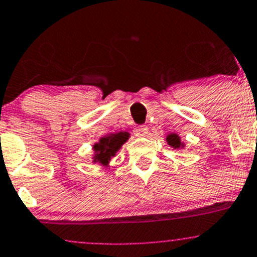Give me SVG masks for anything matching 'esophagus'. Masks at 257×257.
I'll list each match as a JSON object with an SVG mask.
<instances>
[{
    "label": "esophagus",
    "mask_w": 257,
    "mask_h": 257,
    "mask_svg": "<svg viewBox=\"0 0 257 257\" xmlns=\"http://www.w3.org/2000/svg\"><path fill=\"white\" fill-rule=\"evenodd\" d=\"M149 133V126L147 125H140L135 128V135L138 137H142V136H146Z\"/></svg>",
    "instance_id": "1"
}]
</instances>
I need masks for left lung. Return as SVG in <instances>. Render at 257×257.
Returning a JSON list of instances; mask_svg holds the SVG:
<instances>
[{
    "label": "left lung",
    "mask_w": 257,
    "mask_h": 257,
    "mask_svg": "<svg viewBox=\"0 0 257 257\" xmlns=\"http://www.w3.org/2000/svg\"><path fill=\"white\" fill-rule=\"evenodd\" d=\"M167 141H168V144L171 145V146L175 147V149L180 147V145H181V142H180V138H178L176 135H169L168 137H167Z\"/></svg>",
    "instance_id": "obj_1"
}]
</instances>
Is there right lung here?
Wrapping results in <instances>:
<instances>
[{
  "mask_svg": "<svg viewBox=\"0 0 257 257\" xmlns=\"http://www.w3.org/2000/svg\"><path fill=\"white\" fill-rule=\"evenodd\" d=\"M128 140V133H115V135L102 137L98 144L94 145L95 159L102 164H107L111 156L115 155V153L119 150L121 145Z\"/></svg>",
  "mask_w": 257,
  "mask_h": 257,
  "instance_id": "1",
  "label": "right lung"
}]
</instances>
